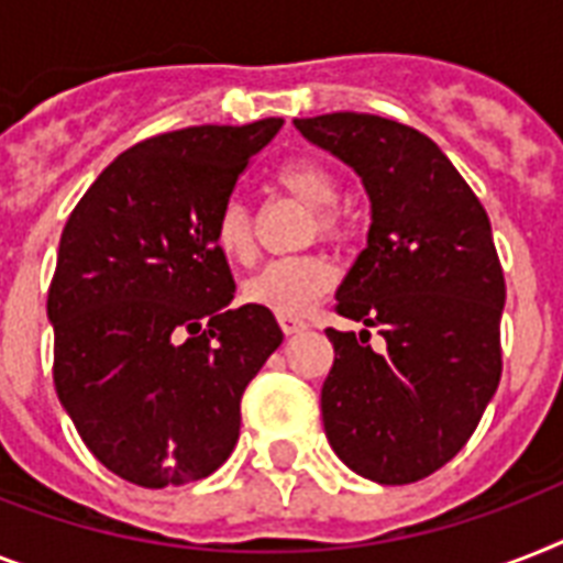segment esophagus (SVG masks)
<instances>
[{
	"label": "esophagus",
	"mask_w": 563,
	"mask_h": 563,
	"mask_svg": "<svg viewBox=\"0 0 563 563\" xmlns=\"http://www.w3.org/2000/svg\"><path fill=\"white\" fill-rule=\"evenodd\" d=\"M277 321H280L283 333H286V335H295V333H300V330H307V327H309L300 316H277Z\"/></svg>",
	"instance_id": "1"
}]
</instances>
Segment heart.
Wrapping results in <instances>:
<instances>
[{
    "instance_id": "obj_1",
    "label": "heart",
    "mask_w": 563,
    "mask_h": 563,
    "mask_svg": "<svg viewBox=\"0 0 563 563\" xmlns=\"http://www.w3.org/2000/svg\"><path fill=\"white\" fill-rule=\"evenodd\" d=\"M274 180L289 195H295L300 203H307L316 219V230L324 239H344L351 233V219L347 212L335 207L339 198V184L333 172L324 163L300 161L283 163ZM212 239L221 254L233 263H247L254 256V230H251V212L239 198L221 203L216 224H212ZM335 265L321 254L286 256V260H272L263 265L254 277H247L242 291L247 303L265 307L277 316H298L307 312L316 300H321L333 289Z\"/></svg>"
}]
</instances>
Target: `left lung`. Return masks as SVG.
<instances>
[{"label": "left lung", "mask_w": 563, "mask_h": 563, "mask_svg": "<svg viewBox=\"0 0 563 563\" xmlns=\"http://www.w3.org/2000/svg\"><path fill=\"white\" fill-rule=\"evenodd\" d=\"M295 128L368 192V245L335 291V312L385 339L374 351L368 330H327L335 360L321 388L324 432L353 473L409 485L467 444L503 374L506 280L488 212L415 128L371 113Z\"/></svg>", "instance_id": "left-lung-1"}]
</instances>
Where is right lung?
Masks as SVG:
<instances>
[{"instance_id": "1", "label": "right lung", "mask_w": 563, "mask_h": 563, "mask_svg": "<svg viewBox=\"0 0 563 563\" xmlns=\"http://www.w3.org/2000/svg\"><path fill=\"white\" fill-rule=\"evenodd\" d=\"M283 119L198 125L119 154L66 221L48 286L55 391L108 471L203 479L239 441L247 383L283 342L272 309H230L212 224Z\"/></svg>"}]
</instances>
